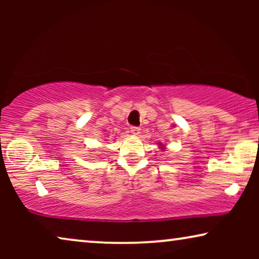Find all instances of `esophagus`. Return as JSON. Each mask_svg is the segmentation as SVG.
<instances>
[{
    "label": "esophagus",
    "mask_w": 259,
    "mask_h": 259,
    "mask_svg": "<svg viewBox=\"0 0 259 259\" xmlns=\"http://www.w3.org/2000/svg\"><path fill=\"white\" fill-rule=\"evenodd\" d=\"M131 133H132L133 136H139V134H140V128H139V127H136V126L131 127Z\"/></svg>",
    "instance_id": "34e87169"
}]
</instances>
